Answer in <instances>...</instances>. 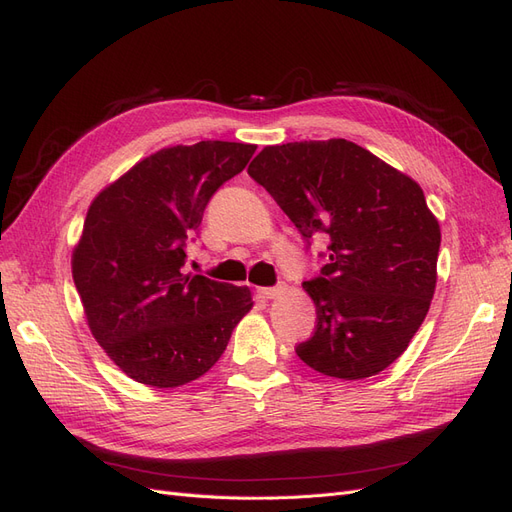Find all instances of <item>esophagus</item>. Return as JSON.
<instances>
[{"mask_svg": "<svg viewBox=\"0 0 512 512\" xmlns=\"http://www.w3.org/2000/svg\"><path fill=\"white\" fill-rule=\"evenodd\" d=\"M258 292L262 294L265 299H275L280 297V294L284 292V286H271V288H258Z\"/></svg>", "mask_w": 512, "mask_h": 512, "instance_id": "obj_1", "label": "esophagus"}]
</instances>
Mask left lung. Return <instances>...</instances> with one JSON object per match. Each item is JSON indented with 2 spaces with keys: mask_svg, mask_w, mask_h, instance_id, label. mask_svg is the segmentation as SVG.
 Listing matches in <instances>:
<instances>
[{
  "mask_svg": "<svg viewBox=\"0 0 512 512\" xmlns=\"http://www.w3.org/2000/svg\"><path fill=\"white\" fill-rule=\"evenodd\" d=\"M327 265L303 282L316 329L299 359L324 376L380 374L421 327L438 280L440 224L414 179L346 138L265 147L247 168Z\"/></svg>",
  "mask_w": 512,
  "mask_h": 512,
  "instance_id": "left-lung-1",
  "label": "left lung"
}]
</instances>
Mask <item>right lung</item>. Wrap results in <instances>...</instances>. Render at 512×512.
<instances>
[{
  "label": "right lung",
  "instance_id": "1",
  "mask_svg": "<svg viewBox=\"0 0 512 512\" xmlns=\"http://www.w3.org/2000/svg\"><path fill=\"white\" fill-rule=\"evenodd\" d=\"M254 151L226 141L166 147L89 205L72 252L74 286L96 342L132 380L175 389L207 374L252 309L247 286L183 273V265L209 198Z\"/></svg>",
  "mask_w": 512,
  "mask_h": 512
}]
</instances>
